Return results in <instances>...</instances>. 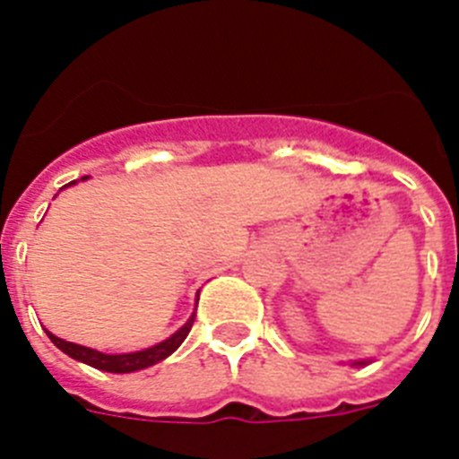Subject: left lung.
<instances>
[{
    "instance_id": "8db88e82",
    "label": "left lung",
    "mask_w": 459,
    "mask_h": 459,
    "mask_svg": "<svg viewBox=\"0 0 459 459\" xmlns=\"http://www.w3.org/2000/svg\"><path fill=\"white\" fill-rule=\"evenodd\" d=\"M368 360H354V366H366Z\"/></svg>"
}]
</instances>
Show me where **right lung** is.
Returning a JSON list of instances; mask_svg holds the SVG:
<instances>
[{
  "label": "right lung",
  "mask_w": 459,
  "mask_h": 459,
  "mask_svg": "<svg viewBox=\"0 0 459 459\" xmlns=\"http://www.w3.org/2000/svg\"><path fill=\"white\" fill-rule=\"evenodd\" d=\"M82 179H87V177H82ZM71 184H75V181H71ZM193 322H195V312L190 315L188 322H186L184 326L177 331V333L169 335L168 340L153 344V347H149V350L131 351V354H103V351L89 350V347H82V344L66 342V340L52 335L50 331H46V333H48V338L55 342V347H59V350H62L64 354L71 356V359L82 360V363L96 368V370L124 375V372H135V370H144V368H149V366H156V363H160L163 359H168L169 354H174V351L179 350V344L186 340V335L190 333Z\"/></svg>",
  "instance_id": "1"
}]
</instances>
